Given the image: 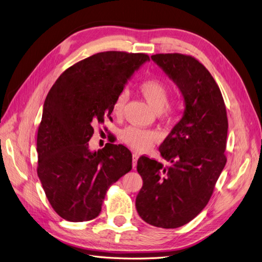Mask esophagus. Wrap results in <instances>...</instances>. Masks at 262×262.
Returning <instances> with one entry per match:
<instances>
[{"mask_svg":"<svg viewBox=\"0 0 262 262\" xmlns=\"http://www.w3.org/2000/svg\"><path fill=\"white\" fill-rule=\"evenodd\" d=\"M139 157H140V155L137 154V153H133L132 154V166H133V168L137 166V162L139 160Z\"/></svg>","mask_w":262,"mask_h":262,"instance_id":"obj_1","label":"esophagus"}]
</instances>
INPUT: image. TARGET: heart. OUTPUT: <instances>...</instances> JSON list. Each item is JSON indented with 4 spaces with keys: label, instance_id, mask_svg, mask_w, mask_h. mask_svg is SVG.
Wrapping results in <instances>:
<instances>
[{
    "label": "heart",
    "instance_id": "obj_1",
    "mask_svg": "<svg viewBox=\"0 0 262 262\" xmlns=\"http://www.w3.org/2000/svg\"><path fill=\"white\" fill-rule=\"evenodd\" d=\"M139 90L148 104L157 113L164 117H171L175 115L180 107V102L176 99L167 100L169 87L160 78L150 77L142 81L139 84ZM126 101V93L121 92L114 102V113L120 116ZM121 139L124 143L137 150H145L150 147L155 141L160 139V134L154 130L141 129L138 126H128L122 130Z\"/></svg>",
    "mask_w": 262,
    "mask_h": 262
}]
</instances>
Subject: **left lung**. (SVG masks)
<instances>
[{"instance_id":"left-lung-1","label":"left lung","mask_w":262,"mask_h":262,"mask_svg":"<svg viewBox=\"0 0 262 262\" xmlns=\"http://www.w3.org/2000/svg\"><path fill=\"white\" fill-rule=\"evenodd\" d=\"M150 58L177 84L186 110L160 146L168 165L139 158L143 186L136 207L146 223L176 228L193 220L211 199L227 161V114L219 85L195 58L181 53Z\"/></svg>"}]
</instances>
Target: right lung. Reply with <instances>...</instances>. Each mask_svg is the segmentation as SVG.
Masks as SVG:
<instances>
[{
    "label": "right lung",
    "mask_w": 262,
    "mask_h": 262,
    "mask_svg": "<svg viewBox=\"0 0 262 262\" xmlns=\"http://www.w3.org/2000/svg\"><path fill=\"white\" fill-rule=\"evenodd\" d=\"M146 53L99 52L63 72L47 95L37 134V173L55 213L69 222L99 215L107 190L132 169V154L107 143L91 152L94 126L112 119L114 102Z\"/></svg>",
    "instance_id": "add662e5"
}]
</instances>
